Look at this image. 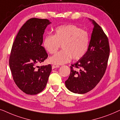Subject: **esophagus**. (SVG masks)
Instances as JSON below:
<instances>
[{"label":"esophagus","instance_id":"obj_1","mask_svg":"<svg viewBox=\"0 0 120 120\" xmlns=\"http://www.w3.org/2000/svg\"><path fill=\"white\" fill-rule=\"evenodd\" d=\"M60 67L59 65H52V69H54V68H58Z\"/></svg>","mask_w":120,"mask_h":120}]
</instances>
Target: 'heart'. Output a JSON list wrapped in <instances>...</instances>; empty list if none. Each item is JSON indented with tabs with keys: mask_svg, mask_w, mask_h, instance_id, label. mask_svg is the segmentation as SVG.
<instances>
[{
	"mask_svg": "<svg viewBox=\"0 0 120 120\" xmlns=\"http://www.w3.org/2000/svg\"><path fill=\"white\" fill-rule=\"evenodd\" d=\"M89 38L87 32L73 25L57 27L55 33L47 35L44 38L43 46L50 54H53L61 45L63 50L49 57V61L54 65H63L81 59L88 50Z\"/></svg>",
	"mask_w": 120,
	"mask_h": 120,
	"instance_id": "obj_1",
	"label": "heart"
}]
</instances>
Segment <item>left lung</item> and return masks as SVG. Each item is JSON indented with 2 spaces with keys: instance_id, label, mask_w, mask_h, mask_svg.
<instances>
[{
  "instance_id": "1",
  "label": "left lung",
  "mask_w": 120,
  "mask_h": 120,
  "mask_svg": "<svg viewBox=\"0 0 120 120\" xmlns=\"http://www.w3.org/2000/svg\"><path fill=\"white\" fill-rule=\"evenodd\" d=\"M93 30L85 55L71 65L67 88L74 93L84 94L92 90L104 75L110 54L108 38L101 27L89 19Z\"/></svg>"
}]
</instances>
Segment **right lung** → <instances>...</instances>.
Segmentation results:
<instances>
[{
  "label": "right lung",
  "instance_id": "obj_1",
  "mask_svg": "<svg viewBox=\"0 0 120 120\" xmlns=\"http://www.w3.org/2000/svg\"><path fill=\"white\" fill-rule=\"evenodd\" d=\"M51 23L47 19H30L19 30L12 44L10 70L16 84L27 94L35 95L43 90L52 71L50 64L36 68L48 57L41 44L45 28Z\"/></svg>",
  "mask_w": 120,
  "mask_h": 120
}]
</instances>
